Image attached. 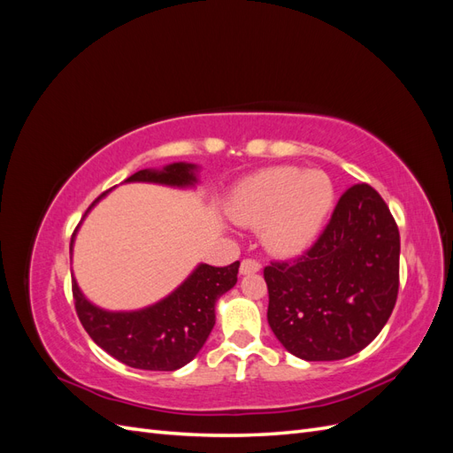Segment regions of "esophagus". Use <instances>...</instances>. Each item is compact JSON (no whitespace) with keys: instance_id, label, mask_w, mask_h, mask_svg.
I'll list each match as a JSON object with an SVG mask.
<instances>
[{"instance_id":"1","label":"esophagus","mask_w":453,"mask_h":453,"mask_svg":"<svg viewBox=\"0 0 453 453\" xmlns=\"http://www.w3.org/2000/svg\"><path fill=\"white\" fill-rule=\"evenodd\" d=\"M258 270H260V265L257 263V260H251V258L242 260V265H240L242 276H250V273H257Z\"/></svg>"}]
</instances>
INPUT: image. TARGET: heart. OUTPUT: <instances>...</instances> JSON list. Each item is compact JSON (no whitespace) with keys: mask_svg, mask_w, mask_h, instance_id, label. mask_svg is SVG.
<instances>
[{"mask_svg":"<svg viewBox=\"0 0 453 453\" xmlns=\"http://www.w3.org/2000/svg\"><path fill=\"white\" fill-rule=\"evenodd\" d=\"M334 200V183L325 172L273 166L242 180L232 188L225 210L238 225H263L268 248L293 257L318 240Z\"/></svg>","mask_w":453,"mask_h":453,"instance_id":"heart-1","label":"heart"}]
</instances>
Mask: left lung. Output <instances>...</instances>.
<instances>
[{
  "mask_svg": "<svg viewBox=\"0 0 453 453\" xmlns=\"http://www.w3.org/2000/svg\"><path fill=\"white\" fill-rule=\"evenodd\" d=\"M399 255V228L386 202L370 185L349 187L306 255L265 268L272 333L304 361L359 353L395 308Z\"/></svg>",
  "mask_w": 453,
  "mask_h": 453,
  "instance_id": "left-lung-1",
  "label": "left lung"
}]
</instances>
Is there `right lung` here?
<instances>
[{
  "label": "right lung",
  "mask_w": 453,
  "mask_h": 453,
  "mask_svg": "<svg viewBox=\"0 0 453 453\" xmlns=\"http://www.w3.org/2000/svg\"><path fill=\"white\" fill-rule=\"evenodd\" d=\"M198 172L196 164L172 162L135 172L125 183L195 188L200 183ZM107 193L92 202L85 217ZM79 226L70 243L72 257ZM238 268L240 260L223 268L200 263L168 296L128 311H111L90 303L72 273L75 310L88 336L117 361L142 370H177L193 361L205 344L215 325L217 300L236 285Z\"/></svg>",
  "instance_id": "1"
}]
</instances>
